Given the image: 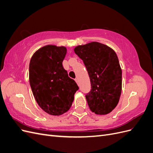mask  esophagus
<instances>
[{
	"label": "esophagus",
	"instance_id": "esophagus-1",
	"mask_svg": "<svg viewBox=\"0 0 153 153\" xmlns=\"http://www.w3.org/2000/svg\"><path fill=\"white\" fill-rule=\"evenodd\" d=\"M75 82L77 83V84L78 85V78H76V79H75Z\"/></svg>",
	"mask_w": 153,
	"mask_h": 153
}]
</instances>
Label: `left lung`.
I'll use <instances>...</instances> for the list:
<instances>
[{
  "label": "left lung",
  "mask_w": 153,
  "mask_h": 153,
  "mask_svg": "<svg viewBox=\"0 0 153 153\" xmlns=\"http://www.w3.org/2000/svg\"><path fill=\"white\" fill-rule=\"evenodd\" d=\"M74 52L84 62L90 78L92 89L85 96L90 110L97 115L110 113L122 91V70L116 53L96 41L76 46Z\"/></svg>",
  "instance_id": "obj_1"
}]
</instances>
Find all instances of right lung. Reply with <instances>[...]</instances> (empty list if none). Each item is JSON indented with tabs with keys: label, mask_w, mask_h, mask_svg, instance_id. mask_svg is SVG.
<instances>
[{
	"label": "right lung",
	"mask_w": 153,
	"mask_h": 153,
	"mask_svg": "<svg viewBox=\"0 0 153 153\" xmlns=\"http://www.w3.org/2000/svg\"><path fill=\"white\" fill-rule=\"evenodd\" d=\"M66 53L65 47L48 45L36 50L29 63V82L34 98L52 115L68 112L78 89L62 66Z\"/></svg>",
	"instance_id": "obj_1"
}]
</instances>
